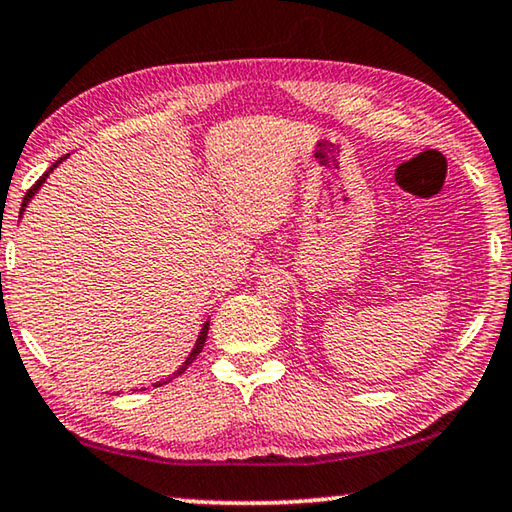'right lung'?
Segmentation results:
<instances>
[{"mask_svg": "<svg viewBox=\"0 0 512 512\" xmlns=\"http://www.w3.org/2000/svg\"><path fill=\"white\" fill-rule=\"evenodd\" d=\"M65 158H69V153L67 155H63V158H60V160H56L54 164H51V167L45 171V173H42V176H40V180H38V183L36 185H33L31 189H29V192H27V196H24V201H22V207H20V216L24 214V210H27V205L31 203V198L33 196H36L38 194V189L42 187V185H45V180L49 178V173L51 171H54L56 167H58V164L60 162H63ZM207 329H210V320H205V323H203V327H201V332H198V339H196V343H194V348H192V352H189L187 354V359L183 361V366H180L176 372H173V375H169V379L167 381H171V379H176L178 375H183V372L189 368V363H194V359L198 357V354H201V350H203V345H205V339H207ZM167 381H155V384H153V388L155 386H162V384H167Z\"/></svg>", "mask_w": 512, "mask_h": 512, "instance_id": "obj_1", "label": "right lung"}]
</instances>
